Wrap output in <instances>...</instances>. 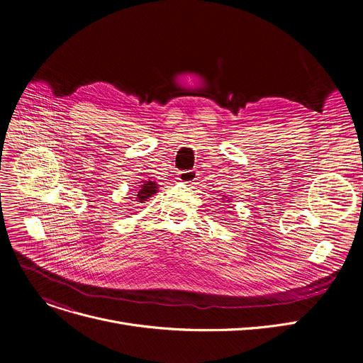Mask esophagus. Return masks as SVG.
<instances>
[{
  "label": "esophagus",
  "mask_w": 363,
  "mask_h": 363,
  "mask_svg": "<svg viewBox=\"0 0 363 363\" xmlns=\"http://www.w3.org/2000/svg\"><path fill=\"white\" fill-rule=\"evenodd\" d=\"M178 179L184 184L194 185L196 181L199 179V174L196 170H184V172H179V174H178Z\"/></svg>",
  "instance_id": "1"
}]
</instances>
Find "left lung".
I'll use <instances>...</instances> for the list:
<instances>
[{
	"mask_svg": "<svg viewBox=\"0 0 363 363\" xmlns=\"http://www.w3.org/2000/svg\"><path fill=\"white\" fill-rule=\"evenodd\" d=\"M226 201H228V200H226Z\"/></svg>",
	"mask_w": 363,
	"mask_h": 363,
	"instance_id": "obj_1",
	"label": "left lung"
}]
</instances>
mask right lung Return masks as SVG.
Here are the masks:
<instances>
[{"mask_svg":"<svg viewBox=\"0 0 363 363\" xmlns=\"http://www.w3.org/2000/svg\"><path fill=\"white\" fill-rule=\"evenodd\" d=\"M155 193H157V184H156L155 181H145V182L140 186V189H138V194H137V197H135V199H137L135 201L144 203V201H147Z\"/></svg>","mask_w":363,"mask_h":363,"instance_id":"1","label":"right lung"}]
</instances>
